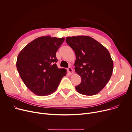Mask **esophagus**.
<instances>
[{
	"label": "esophagus",
	"mask_w": 132,
	"mask_h": 132,
	"mask_svg": "<svg viewBox=\"0 0 132 132\" xmlns=\"http://www.w3.org/2000/svg\"><path fill=\"white\" fill-rule=\"evenodd\" d=\"M67 71L69 73L71 74H72L73 73V70H72V68L71 67H68V68H67Z\"/></svg>",
	"instance_id": "esophagus-1"
}]
</instances>
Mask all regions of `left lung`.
I'll return each instance as SVG.
<instances>
[{
    "instance_id": "8db88e82",
    "label": "left lung",
    "mask_w": 132,
    "mask_h": 132,
    "mask_svg": "<svg viewBox=\"0 0 132 132\" xmlns=\"http://www.w3.org/2000/svg\"><path fill=\"white\" fill-rule=\"evenodd\" d=\"M67 44L74 50L75 71L81 78L75 87L80 94L93 96L100 93L111 77L113 62L107 48L88 36L67 37Z\"/></svg>"
}]
</instances>
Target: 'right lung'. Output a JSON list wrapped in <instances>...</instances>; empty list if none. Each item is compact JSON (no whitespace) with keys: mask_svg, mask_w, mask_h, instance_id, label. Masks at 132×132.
I'll return each instance as SVG.
<instances>
[{"mask_svg":"<svg viewBox=\"0 0 132 132\" xmlns=\"http://www.w3.org/2000/svg\"><path fill=\"white\" fill-rule=\"evenodd\" d=\"M65 38L44 36L35 39L20 51L16 68L27 87L39 96L49 95L57 89L67 74L58 68L56 52Z\"/></svg>","mask_w":132,"mask_h":132,"instance_id":"right-lung-1","label":"right lung"}]
</instances>
